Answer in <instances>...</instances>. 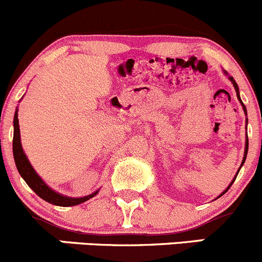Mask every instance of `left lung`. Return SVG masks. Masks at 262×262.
Returning <instances> with one entry per match:
<instances>
[{
	"label": "left lung",
	"instance_id": "obj_1",
	"mask_svg": "<svg viewBox=\"0 0 262 262\" xmlns=\"http://www.w3.org/2000/svg\"><path fill=\"white\" fill-rule=\"evenodd\" d=\"M229 80H231V81H232V83H233V86H234V90H236V92H237V97H238V100H239V101H241V97H239V92H238V86H237V83H236V82H234V80H233V78H232V77H229ZM241 104H242V106H244V110H245V113H246V106H245V105H244V102H242V101H241ZM247 150H248V138H247V139H246V148H245V156H244V160H242V163H241V166H242V165H244V163H245V160H246V156H247ZM239 170H241V167H239ZM239 170H238V172H239ZM238 172H237V175H238ZM237 175H236V176H234L233 181H234V180H236ZM233 181H232V182H231V185H229V186H228V187H227V189H226V191H223V192H222V194H221V195H219V196H222V195H223V194H226V192H227V191H228V189H229V187H231V186H232V184H233ZM219 196H218V198H219Z\"/></svg>",
	"mask_w": 262,
	"mask_h": 262
}]
</instances>
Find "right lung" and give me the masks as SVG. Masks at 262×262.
<instances>
[{"mask_svg": "<svg viewBox=\"0 0 262 262\" xmlns=\"http://www.w3.org/2000/svg\"><path fill=\"white\" fill-rule=\"evenodd\" d=\"M12 150H14V158L18 173L23 176V179L25 180L26 184L30 186V189L33 190L38 196H40L41 199L50 203V204L58 205V207H72V205H78L81 204V203H84L86 200H89L90 198H94L95 195L97 194V191H99V190H97L94 194L87 195V196L83 198H67L63 196V195L60 194H57V192L53 191L50 187L47 186L46 182L39 178L38 173H36L35 171H34V168L31 167L30 162H29V160L26 158V155L24 153L23 147H21L17 112L15 113L14 116V141H12Z\"/></svg>", "mask_w": 262, "mask_h": 262, "instance_id": "add662e5", "label": "right lung"}]
</instances>
